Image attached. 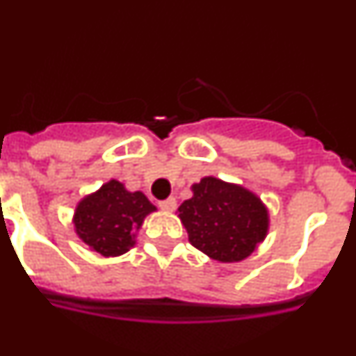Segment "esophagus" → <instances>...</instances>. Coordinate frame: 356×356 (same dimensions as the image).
<instances>
[{
    "instance_id": "esophagus-1",
    "label": "esophagus",
    "mask_w": 356,
    "mask_h": 356,
    "mask_svg": "<svg viewBox=\"0 0 356 356\" xmlns=\"http://www.w3.org/2000/svg\"><path fill=\"white\" fill-rule=\"evenodd\" d=\"M159 205H160V209H162V210H168V212H172V210L176 209V200H175V197H168V200L160 201Z\"/></svg>"
}]
</instances>
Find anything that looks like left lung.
Wrapping results in <instances>:
<instances>
[{
    "instance_id": "left-lung-1",
    "label": "left lung",
    "mask_w": 356,
    "mask_h": 356,
    "mask_svg": "<svg viewBox=\"0 0 356 356\" xmlns=\"http://www.w3.org/2000/svg\"><path fill=\"white\" fill-rule=\"evenodd\" d=\"M193 197L178 209L188 242L217 262L248 259L269 229V210L246 187L213 176L194 184Z\"/></svg>"
}]
</instances>
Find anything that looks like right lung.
Instances as JSON below:
<instances>
[{"mask_svg":"<svg viewBox=\"0 0 356 356\" xmlns=\"http://www.w3.org/2000/svg\"><path fill=\"white\" fill-rule=\"evenodd\" d=\"M156 207L140 191L110 180L76 205L72 222L78 237L102 257H119L135 246L137 232Z\"/></svg>","mask_w":356,"mask_h":356,"instance_id":"add662e5","label":"right lung"}]
</instances>
